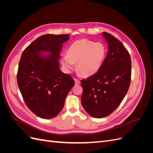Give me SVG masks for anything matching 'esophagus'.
<instances>
[{"label": "esophagus", "mask_w": 153, "mask_h": 153, "mask_svg": "<svg viewBox=\"0 0 153 153\" xmlns=\"http://www.w3.org/2000/svg\"><path fill=\"white\" fill-rule=\"evenodd\" d=\"M74 80H75V83L76 85H79L80 84V81L77 79V78H74Z\"/></svg>", "instance_id": "1"}]
</instances>
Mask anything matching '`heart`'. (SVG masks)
<instances>
[{
	"label": "heart",
	"mask_w": 153,
	"mask_h": 153,
	"mask_svg": "<svg viewBox=\"0 0 153 153\" xmlns=\"http://www.w3.org/2000/svg\"><path fill=\"white\" fill-rule=\"evenodd\" d=\"M106 54L104 43L88 39L75 41L68 48L67 55L61 58L63 67L70 71L77 62V69L82 75L91 76L102 66Z\"/></svg>",
	"instance_id": "heart-1"
}]
</instances>
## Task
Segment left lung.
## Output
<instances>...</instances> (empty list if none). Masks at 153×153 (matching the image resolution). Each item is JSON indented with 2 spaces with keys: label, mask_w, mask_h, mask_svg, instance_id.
<instances>
[{
  "label": "left lung",
  "mask_w": 153,
  "mask_h": 153,
  "mask_svg": "<svg viewBox=\"0 0 153 153\" xmlns=\"http://www.w3.org/2000/svg\"><path fill=\"white\" fill-rule=\"evenodd\" d=\"M102 34L108 45L107 55L98 72L81 80L82 106L96 118L107 116L118 107L128 91L131 75L128 51L114 36Z\"/></svg>",
  "instance_id": "left-lung-1"
}]
</instances>
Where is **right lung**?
<instances>
[{
  "mask_svg": "<svg viewBox=\"0 0 153 153\" xmlns=\"http://www.w3.org/2000/svg\"><path fill=\"white\" fill-rule=\"evenodd\" d=\"M68 34H45L22 52L17 72V83L28 108L43 119L55 117L64 105L73 78L59 69V57ZM43 51L51 54L42 56Z\"/></svg>",
  "mask_w": 153,
  "mask_h": 153,
  "instance_id": "1",
  "label": "right lung"
}]
</instances>
